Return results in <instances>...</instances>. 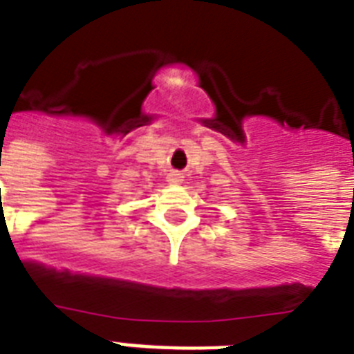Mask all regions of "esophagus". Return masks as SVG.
<instances>
[{"label": "esophagus", "mask_w": 354, "mask_h": 354, "mask_svg": "<svg viewBox=\"0 0 354 354\" xmlns=\"http://www.w3.org/2000/svg\"><path fill=\"white\" fill-rule=\"evenodd\" d=\"M182 174H180V172H171V174H169V180H167V182L169 183H172V185H178V183H182Z\"/></svg>", "instance_id": "obj_1"}]
</instances>
